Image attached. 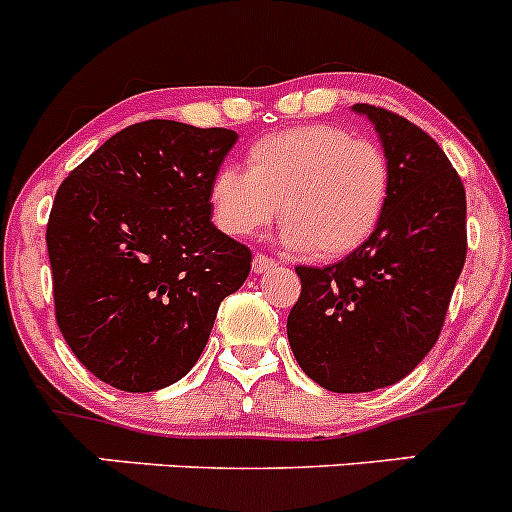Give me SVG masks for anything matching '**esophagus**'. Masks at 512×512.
I'll list each match as a JSON object with an SVG mask.
<instances>
[{
	"mask_svg": "<svg viewBox=\"0 0 512 512\" xmlns=\"http://www.w3.org/2000/svg\"><path fill=\"white\" fill-rule=\"evenodd\" d=\"M251 266H253V274H264V271L274 269L276 261L269 259V256H264V253H256V256H253V264Z\"/></svg>",
	"mask_w": 512,
	"mask_h": 512,
	"instance_id": "34e87169",
	"label": "esophagus"
}]
</instances>
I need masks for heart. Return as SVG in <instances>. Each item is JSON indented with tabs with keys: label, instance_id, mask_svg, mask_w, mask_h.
I'll list each match as a JSON object with an SVG mask.
<instances>
[{
	"label": "heart",
	"instance_id": "heart-1",
	"mask_svg": "<svg viewBox=\"0 0 512 512\" xmlns=\"http://www.w3.org/2000/svg\"><path fill=\"white\" fill-rule=\"evenodd\" d=\"M389 165L372 140L339 125H301L256 140L246 170L213 173L208 201L216 226L246 238L269 226L281 208L284 243L316 259L357 251L382 221Z\"/></svg>",
	"mask_w": 512,
	"mask_h": 512
}]
</instances>
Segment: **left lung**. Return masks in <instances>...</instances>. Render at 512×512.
<instances>
[{"label":"left lung","mask_w":512,"mask_h":512,"mask_svg":"<svg viewBox=\"0 0 512 512\" xmlns=\"http://www.w3.org/2000/svg\"><path fill=\"white\" fill-rule=\"evenodd\" d=\"M369 115L389 165L377 231L324 269L296 266L301 294L286 334L299 367L329 392H374L399 382L440 339L465 266V188L440 145L402 115Z\"/></svg>","instance_id":"obj_1"}]
</instances>
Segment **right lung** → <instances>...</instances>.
<instances>
[{"label": "right lung", "instance_id": "add662e5", "mask_svg": "<svg viewBox=\"0 0 512 512\" xmlns=\"http://www.w3.org/2000/svg\"><path fill=\"white\" fill-rule=\"evenodd\" d=\"M236 143L226 128L145 120L102 143L57 191L47 221L55 319L87 372L123 392L178 382L251 251L211 223L208 188Z\"/></svg>", "mask_w": 512, "mask_h": 512}]
</instances>
